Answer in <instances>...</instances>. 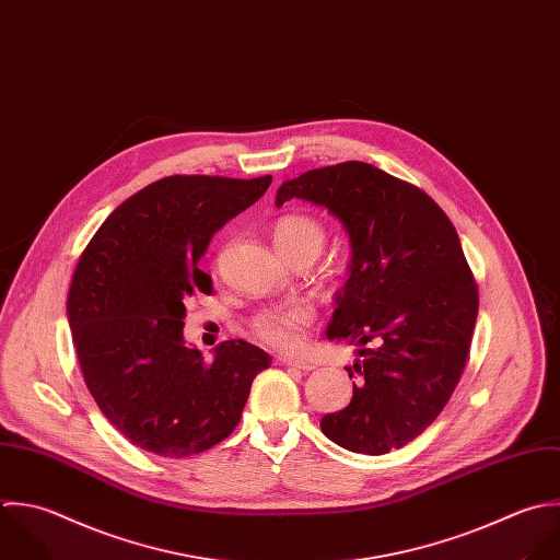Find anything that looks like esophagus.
<instances>
[{
    "label": "esophagus",
    "mask_w": 560,
    "mask_h": 560,
    "mask_svg": "<svg viewBox=\"0 0 560 560\" xmlns=\"http://www.w3.org/2000/svg\"><path fill=\"white\" fill-rule=\"evenodd\" d=\"M279 362H281V364H285V366L299 369V371H314V369H316V364H314V362H310V360H301V358H281Z\"/></svg>",
    "instance_id": "obj_1"
}]
</instances>
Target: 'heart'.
<instances>
[{"mask_svg": "<svg viewBox=\"0 0 560 560\" xmlns=\"http://www.w3.org/2000/svg\"><path fill=\"white\" fill-rule=\"evenodd\" d=\"M275 246L290 259L294 255H318L327 240V229L320 220L307 213H290L272 226ZM314 320V310L305 303H288L261 310L250 318L253 334L275 347L294 349L301 340V331Z\"/></svg>", "mask_w": 560, "mask_h": 560, "instance_id": "b5f03b06", "label": "heart"}]
</instances>
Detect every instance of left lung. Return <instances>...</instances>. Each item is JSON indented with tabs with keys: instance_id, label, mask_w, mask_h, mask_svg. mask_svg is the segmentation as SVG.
Returning a JSON list of instances; mask_svg holds the SVG:
<instances>
[{
	"instance_id": "8db88e82",
	"label": "left lung",
	"mask_w": 560,
	"mask_h": 560,
	"mask_svg": "<svg viewBox=\"0 0 560 560\" xmlns=\"http://www.w3.org/2000/svg\"><path fill=\"white\" fill-rule=\"evenodd\" d=\"M292 198L327 207L351 240L327 338L362 347L347 366L360 377L320 430L355 454L399 450L436 421L469 358L480 294L460 237L423 189L362 161L285 180L277 207Z\"/></svg>"
}]
</instances>
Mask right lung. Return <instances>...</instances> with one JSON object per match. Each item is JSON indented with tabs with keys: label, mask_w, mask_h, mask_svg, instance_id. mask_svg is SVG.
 Wrapping results in <instances>:
<instances>
[{
	"label": "right lung",
	"mask_w": 560,
	"mask_h": 560,
	"mask_svg": "<svg viewBox=\"0 0 560 560\" xmlns=\"http://www.w3.org/2000/svg\"><path fill=\"white\" fill-rule=\"evenodd\" d=\"M272 176H165L124 200L82 250L67 318L84 384L132 445L163 458L200 454L242 419L272 358L244 340L211 362L185 345V303L211 294L198 268L211 237L255 205Z\"/></svg>",
	"instance_id": "obj_1"
}]
</instances>
